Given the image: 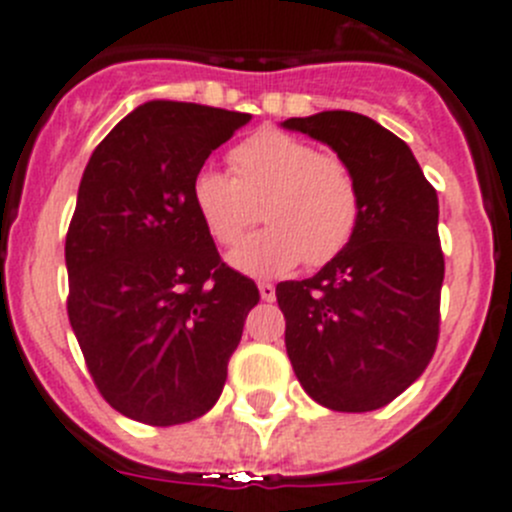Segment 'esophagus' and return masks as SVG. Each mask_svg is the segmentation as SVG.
<instances>
[{"label":"esophagus","mask_w":512,"mask_h":512,"mask_svg":"<svg viewBox=\"0 0 512 512\" xmlns=\"http://www.w3.org/2000/svg\"><path fill=\"white\" fill-rule=\"evenodd\" d=\"M259 294H261V299H264V302H274V299H276V287H274V284H269V281H261V284H259Z\"/></svg>","instance_id":"obj_1"}]
</instances>
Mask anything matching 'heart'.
<instances>
[{
  "label": "heart",
  "instance_id": "obj_1",
  "mask_svg": "<svg viewBox=\"0 0 512 512\" xmlns=\"http://www.w3.org/2000/svg\"><path fill=\"white\" fill-rule=\"evenodd\" d=\"M233 175L195 172L192 208L205 233L231 248L261 218L269 228L243 241L231 264L256 279L322 269L348 251L363 220V187L348 159L279 129L243 139L231 152Z\"/></svg>",
  "mask_w": 512,
  "mask_h": 512
}]
</instances>
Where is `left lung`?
<instances>
[{
    "label": "left lung",
    "mask_w": 512,
    "mask_h": 512,
    "mask_svg": "<svg viewBox=\"0 0 512 512\" xmlns=\"http://www.w3.org/2000/svg\"><path fill=\"white\" fill-rule=\"evenodd\" d=\"M358 175L363 220L312 279L276 287L287 355L304 391L332 411L381 409L426 370L439 340L444 253L439 200L409 144L353 111L287 119Z\"/></svg>",
    "instance_id": "left-lung-1"
}]
</instances>
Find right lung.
<instances>
[{
	"label": "right lung",
	"instance_id": "obj_1",
	"mask_svg": "<svg viewBox=\"0 0 512 512\" xmlns=\"http://www.w3.org/2000/svg\"><path fill=\"white\" fill-rule=\"evenodd\" d=\"M251 114L149 101L96 147L65 236L68 320L111 409L175 426L215 406L259 287L192 208L205 159Z\"/></svg>",
	"mask_w": 512,
	"mask_h": 512
}]
</instances>
